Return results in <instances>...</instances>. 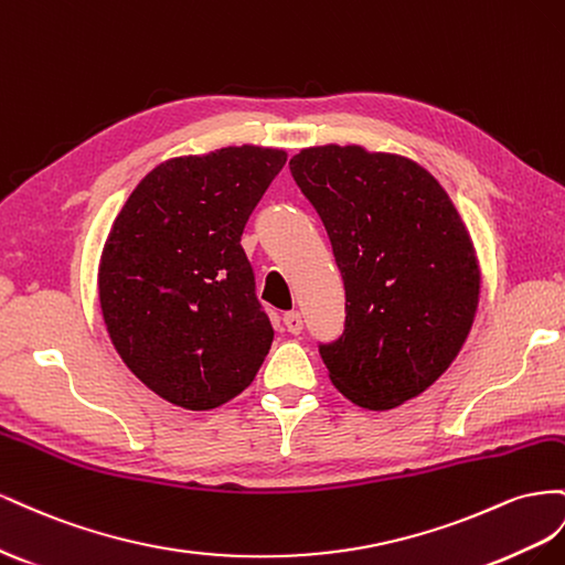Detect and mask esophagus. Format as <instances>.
<instances>
[{"instance_id":"1","label":"esophagus","mask_w":565,"mask_h":565,"mask_svg":"<svg viewBox=\"0 0 565 565\" xmlns=\"http://www.w3.org/2000/svg\"><path fill=\"white\" fill-rule=\"evenodd\" d=\"M284 324H286V329L291 331V333H300L302 331V317H300V312H286L284 315Z\"/></svg>"}]
</instances>
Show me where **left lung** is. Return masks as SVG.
Masks as SVG:
<instances>
[{
  "mask_svg": "<svg viewBox=\"0 0 565 565\" xmlns=\"http://www.w3.org/2000/svg\"><path fill=\"white\" fill-rule=\"evenodd\" d=\"M288 166L324 222L345 284V331L319 345L329 379L358 407L405 405L447 372L473 327L471 234L412 158L324 143Z\"/></svg>",
  "mask_w": 565,
  "mask_h": 565,
  "instance_id": "1",
  "label": "left lung"
}]
</instances>
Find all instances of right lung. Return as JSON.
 <instances>
[{
	"label": "right lung",
	"instance_id": "1",
	"mask_svg": "<svg viewBox=\"0 0 565 565\" xmlns=\"http://www.w3.org/2000/svg\"><path fill=\"white\" fill-rule=\"evenodd\" d=\"M284 149L224 147L156 166L125 201L99 260V305L127 369L177 407L244 393L274 329L241 234Z\"/></svg>",
	"mask_w": 565,
	"mask_h": 565
}]
</instances>
